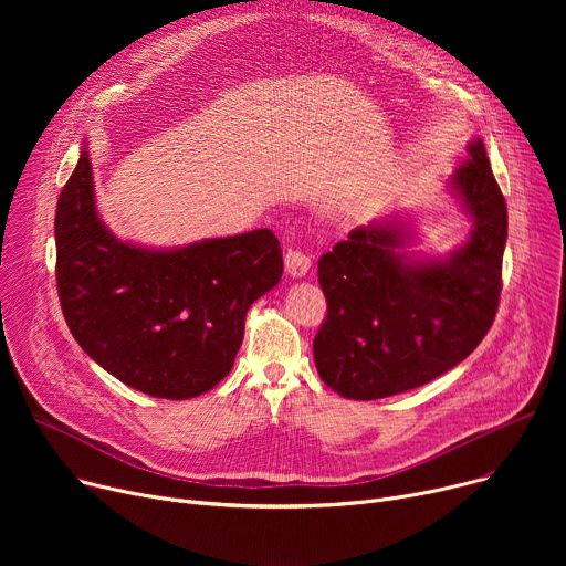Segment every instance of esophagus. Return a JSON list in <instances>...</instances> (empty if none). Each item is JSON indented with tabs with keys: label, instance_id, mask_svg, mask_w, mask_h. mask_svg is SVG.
<instances>
[{
	"label": "esophagus",
	"instance_id": "1",
	"mask_svg": "<svg viewBox=\"0 0 566 566\" xmlns=\"http://www.w3.org/2000/svg\"><path fill=\"white\" fill-rule=\"evenodd\" d=\"M284 265H286V273L291 277H305L307 271H310V265H312V259L298 248H286Z\"/></svg>",
	"mask_w": 566,
	"mask_h": 566
}]
</instances>
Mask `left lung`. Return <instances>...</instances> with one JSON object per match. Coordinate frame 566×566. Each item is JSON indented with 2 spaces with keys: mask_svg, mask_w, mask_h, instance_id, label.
I'll return each instance as SVG.
<instances>
[{
  "mask_svg": "<svg viewBox=\"0 0 566 566\" xmlns=\"http://www.w3.org/2000/svg\"><path fill=\"white\" fill-rule=\"evenodd\" d=\"M474 229L444 261H410L397 250L410 233L369 224L318 259L328 314L314 337L321 380L337 395L371 401L408 392L450 371L493 325L507 243V203L482 139L454 171Z\"/></svg>",
  "mask_w": 566,
  "mask_h": 566,
  "instance_id": "left-lung-1",
  "label": "left lung"
}]
</instances>
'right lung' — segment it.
I'll return each instance as SVG.
<instances>
[{
    "instance_id": "obj_1",
    "label": "right lung",
    "mask_w": 566,
    "mask_h": 566,
    "mask_svg": "<svg viewBox=\"0 0 566 566\" xmlns=\"http://www.w3.org/2000/svg\"><path fill=\"white\" fill-rule=\"evenodd\" d=\"M56 291L75 342L114 378L158 399H192L231 371L245 316L284 271L256 229L181 250L116 241L94 206L82 148L56 201Z\"/></svg>"
}]
</instances>
